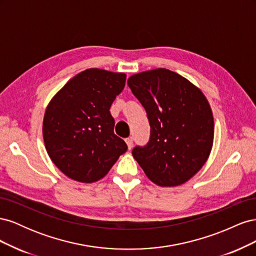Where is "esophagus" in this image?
<instances>
[{"instance_id": "34e87169", "label": "esophagus", "mask_w": 256, "mask_h": 256, "mask_svg": "<svg viewBox=\"0 0 256 256\" xmlns=\"http://www.w3.org/2000/svg\"><path fill=\"white\" fill-rule=\"evenodd\" d=\"M126 143H127V145H128V148L129 150H131L132 148V146H134V138H126Z\"/></svg>"}]
</instances>
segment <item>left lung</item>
<instances>
[{
    "label": "left lung",
    "mask_w": 256,
    "mask_h": 256,
    "mask_svg": "<svg viewBox=\"0 0 256 256\" xmlns=\"http://www.w3.org/2000/svg\"><path fill=\"white\" fill-rule=\"evenodd\" d=\"M128 86L146 111L150 141L134 158L161 187L180 186L196 175L210 154L214 118L206 97L180 74L166 68L131 76Z\"/></svg>",
    "instance_id": "left-lung-1"
}]
</instances>
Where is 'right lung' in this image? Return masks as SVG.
Instances as JSON below:
<instances>
[{
  "mask_svg": "<svg viewBox=\"0 0 256 256\" xmlns=\"http://www.w3.org/2000/svg\"><path fill=\"white\" fill-rule=\"evenodd\" d=\"M125 83V74L90 68L69 80L48 104L42 124L46 150L72 180H102L127 150L114 134L110 113Z\"/></svg>",
  "mask_w": 256,
  "mask_h": 256,
  "instance_id": "add662e5",
  "label": "right lung"
}]
</instances>
